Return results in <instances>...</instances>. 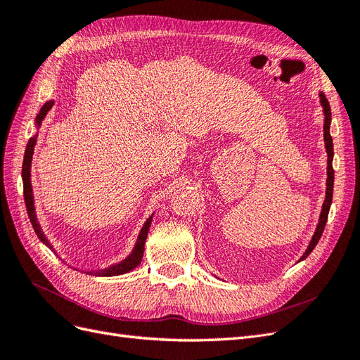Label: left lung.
Wrapping results in <instances>:
<instances>
[{"label": "left lung", "instance_id": "left-lung-1", "mask_svg": "<svg viewBox=\"0 0 360 360\" xmlns=\"http://www.w3.org/2000/svg\"><path fill=\"white\" fill-rule=\"evenodd\" d=\"M320 101L323 105V111H324V143H326V151H328V188H326V200L323 204V210L320 214V222L317 230H315V234L312 237V240L308 246V249L304 250V254L300 259L307 258L312 249L315 248V245L319 243L320 237L324 231L326 222H328V216H329V209L332 204V197H333V167H332V160H333V143H332V136H330V118H332V112H330V105L329 101L326 99V96L323 93H320Z\"/></svg>", "mask_w": 360, "mask_h": 360}]
</instances>
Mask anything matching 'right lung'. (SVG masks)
<instances>
[{
  "label": "right lung",
  "mask_w": 360,
  "mask_h": 360,
  "mask_svg": "<svg viewBox=\"0 0 360 360\" xmlns=\"http://www.w3.org/2000/svg\"><path fill=\"white\" fill-rule=\"evenodd\" d=\"M51 106H52V102H46L45 105L41 106V110H40V112L37 114V118H36L37 124L41 123V120L45 118L46 112L51 110ZM34 143H36V138H30L28 144H27V148H25V155H24V163H22L24 200H25L27 213H28V217H30L32 228H34V231L37 233L40 240H41L43 243L48 245V240H46L45 237H43V234H41V231H40V228H39V224H37V219H36V214H34V205H32V193H31V183H30V165H31L32 147H34ZM150 224H151V217L144 224L143 230H141L139 237H138V242H136L135 249H134V252L130 254V255L123 261V263H120V264H117V266H112V267H110V269H105V270H102V271H97V275H101V276H115V275L127 274V271L134 270L136 266H139L141 259H143V255H144V245H146V238H147V234H148Z\"/></svg>",
  "instance_id": "obj_1"
}]
</instances>
